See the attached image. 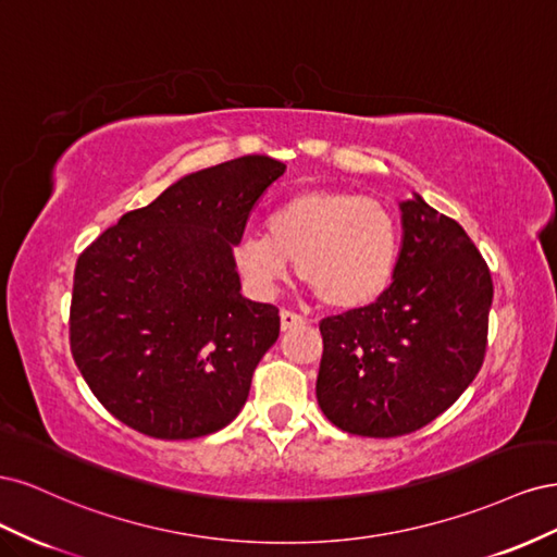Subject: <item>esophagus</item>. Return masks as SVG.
<instances>
[{"instance_id":"obj_1","label":"esophagus","mask_w":557,"mask_h":557,"mask_svg":"<svg viewBox=\"0 0 557 557\" xmlns=\"http://www.w3.org/2000/svg\"><path fill=\"white\" fill-rule=\"evenodd\" d=\"M301 323H305V318H301L299 313L288 311V309L281 311V330H283V332H288V330H293V327H297V325H301Z\"/></svg>"}]
</instances>
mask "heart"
I'll return each mask as SVG.
<instances>
[{
  "label": "heart",
  "instance_id": "obj_1",
  "mask_svg": "<svg viewBox=\"0 0 557 557\" xmlns=\"http://www.w3.org/2000/svg\"><path fill=\"white\" fill-rule=\"evenodd\" d=\"M399 252L395 215L372 197L313 188L267 215V234H244L234 262L252 290L272 297L297 260L299 278L332 309L374 301L393 278Z\"/></svg>",
  "mask_w": 557,
  "mask_h": 557
}]
</instances>
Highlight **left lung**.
<instances>
[{
	"label": "left lung",
	"instance_id": "1",
	"mask_svg": "<svg viewBox=\"0 0 557 557\" xmlns=\"http://www.w3.org/2000/svg\"><path fill=\"white\" fill-rule=\"evenodd\" d=\"M393 283L320 323L315 397L332 425L391 440L444 413L485 356L493 278L467 232L413 193L399 201Z\"/></svg>",
	"mask_w": 557,
	"mask_h": 557
}]
</instances>
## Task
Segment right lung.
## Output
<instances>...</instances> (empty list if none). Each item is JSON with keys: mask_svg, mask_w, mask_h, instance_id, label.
<instances>
[{"mask_svg": "<svg viewBox=\"0 0 557 557\" xmlns=\"http://www.w3.org/2000/svg\"><path fill=\"white\" fill-rule=\"evenodd\" d=\"M285 164L244 156L172 183L81 252L70 339L102 407L156 440L230 425L278 339V309L242 295L234 246Z\"/></svg>", "mask_w": 557, "mask_h": 557, "instance_id": "add662e5", "label": "right lung"}]
</instances>
